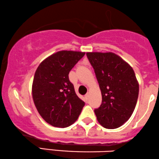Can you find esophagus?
<instances>
[{
  "label": "esophagus",
  "instance_id": "1",
  "mask_svg": "<svg viewBox=\"0 0 159 159\" xmlns=\"http://www.w3.org/2000/svg\"><path fill=\"white\" fill-rule=\"evenodd\" d=\"M85 99H86V100H88L89 99V93H88V94H85Z\"/></svg>",
  "mask_w": 159,
  "mask_h": 159
}]
</instances>
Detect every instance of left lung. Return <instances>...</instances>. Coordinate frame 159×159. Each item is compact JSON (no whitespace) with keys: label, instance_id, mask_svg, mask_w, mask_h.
Instances as JSON below:
<instances>
[{"label":"left lung","instance_id":"8db88e82","mask_svg":"<svg viewBox=\"0 0 159 159\" xmlns=\"http://www.w3.org/2000/svg\"><path fill=\"white\" fill-rule=\"evenodd\" d=\"M102 94V103L94 110L98 122L106 129L124 125L133 113L139 85L133 69L117 54L89 52Z\"/></svg>","mask_w":159,"mask_h":159}]
</instances>
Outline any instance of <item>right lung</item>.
I'll return each instance as SVG.
<instances>
[{
	"label": "right lung",
	"instance_id": "1",
	"mask_svg": "<svg viewBox=\"0 0 159 159\" xmlns=\"http://www.w3.org/2000/svg\"><path fill=\"white\" fill-rule=\"evenodd\" d=\"M85 52L61 50L43 60L35 70L32 95L39 115L56 127H68L77 120L85 106L78 98L69 72Z\"/></svg>",
	"mask_w": 159,
	"mask_h": 159
}]
</instances>
